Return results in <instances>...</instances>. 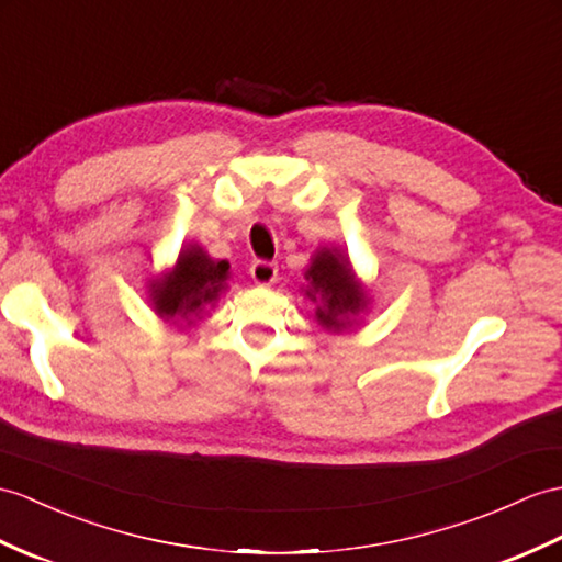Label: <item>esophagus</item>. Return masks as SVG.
Segmentation results:
<instances>
[{
  "label": "esophagus",
  "instance_id": "1",
  "mask_svg": "<svg viewBox=\"0 0 562 562\" xmlns=\"http://www.w3.org/2000/svg\"><path fill=\"white\" fill-rule=\"evenodd\" d=\"M251 278L260 286L272 284L278 278V263H270V260H256L251 266Z\"/></svg>",
  "mask_w": 562,
  "mask_h": 562
}]
</instances>
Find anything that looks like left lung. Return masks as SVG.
<instances>
[{
    "label": "left lung",
    "instance_id": "1",
    "mask_svg": "<svg viewBox=\"0 0 562 562\" xmlns=\"http://www.w3.org/2000/svg\"><path fill=\"white\" fill-rule=\"evenodd\" d=\"M304 296L316 306L313 321L325 333H349L359 325L361 313L369 311L371 299L367 286L351 270L349 256L337 246H321L313 251L311 266L304 272Z\"/></svg>",
    "mask_w": 562,
    "mask_h": 562
}]
</instances>
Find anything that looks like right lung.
<instances>
[{"mask_svg":"<svg viewBox=\"0 0 562 562\" xmlns=\"http://www.w3.org/2000/svg\"><path fill=\"white\" fill-rule=\"evenodd\" d=\"M227 260L211 258L199 244H184L177 263L150 280V306L165 323L187 330L215 308L217 299L227 292Z\"/></svg>","mask_w":562,"mask_h":562,"instance_id":"right-lung-1","label":"right lung"}]
</instances>
